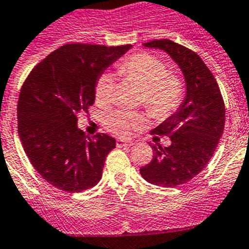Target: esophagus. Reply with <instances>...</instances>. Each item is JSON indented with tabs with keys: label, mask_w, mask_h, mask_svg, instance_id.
Segmentation results:
<instances>
[{
	"label": "esophagus",
	"mask_w": 249,
	"mask_h": 249,
	"mask_svg": "<svg viewBox=\"0 0 249 249\" xmlns=\"http://www.w3.org/2000/svg\"><path fill=\"white\" fill-rule=\"evenodd\" d=\"M134 145V142L131 140H125V139H118L116 140V146L118 148H130Z\"/></svg>",
	"instance_id": "1"
}]
</instances>
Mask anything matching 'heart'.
Listing matches in <instances>:
<instances>
[{
	"mask_svg": "<svg viewBox=\"0 0 249 249\" xmlns=\"http://www.w3.org/2000/svg\"><path fill=\"white\" fill-rule=\"evenodd\" d=\"M118 71L144 90L142 105L150 116L165 119L178 110L183 98V85L178 77L170 75L168 66L160 59L148 53H134L118 65ZM112 92L114 77L110 73H103L95 86L96 103L109 104ZM142 116L127 111L112 112L105 120L107 129L122 137L127 135L134 127L142 126Z\"/></svg>",
	"mask_w": 249,
	"mask_h": 249,
	"instance_id": "obj_1",
	"label": "heart"
}]
</instances>
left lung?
Listing matches in <instances>:
<instances>
[{
	"label": "left lung",
	"mask_w": 249,
	"mask_h": 249,
	"mask_svg": "<svg viewBox=\"0 0 249 249\" xmlns=\"http://www.w3.org/2000/svg\"><path fill=\"white\" fill-rule=\"evenodd\" d=\"M163 50L183 72L185 98L174 114L151 130L154 135H168L170 145L153 146L154 157L140 168L148 183L174 188L198 176L211 160L223 134L226 107L213 73L194 51L170 40L142 44Z\"/></svg>",
	"instance_id": "1"
}]
</instances>
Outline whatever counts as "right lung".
Listing matches in <instances>:
<instances>
[{
	"instance_id": "right-lung-1",
	"label": "right lung",
	"mask_w": 249,
	"mask_h": 249,
	"mask_svg": "<svg viewBox=\"0 0 249 249\" xmlns=\"http://www.w3.org/2000/svg\"><path fill=\"white\" fill-rule=\"evenodd\" d=\"M131 47L64 45L26 79L17 104L18 135L35 169L53 187L79 193L100 181L116 142L107 134L85 135L77 116L94 104L104 71Z\"/></svg>"
}]
</instances>
